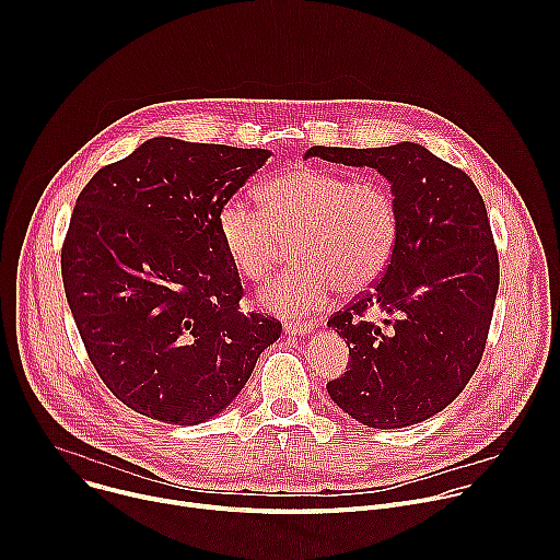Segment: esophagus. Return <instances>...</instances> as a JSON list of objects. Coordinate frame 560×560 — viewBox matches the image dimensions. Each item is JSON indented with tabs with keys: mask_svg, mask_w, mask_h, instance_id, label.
Instances as JSON below:
<instances>
[{
	"mask_svg": "<svg viewBox=\"0 0 560 560\" xmlns=\"http://www.w3.org/2000/svg\"><path fill=\"white\" fill-rule=\"evenodd\" d=\"M283 332L288 337H307L312 332V326L310 324H292V322H288V324H283Z\"/></svg>",
	"mask_w": 560,
	"mask_h": 560,
	"instance_id": "obj_1",
	"label": "esophagus"
}]
</instances>
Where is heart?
<instances>
[{
    "label": "heart",
    "mask_w": 560,
    "mask_h": 560,
    "mask_svg": "<svg viewBox=\"0 0 560 560\" xmlns=\"http://www.w3.org/2000/svg\"><path fill=\"white\" fill-rule=\"evenodd\" d=\"M264 212L228 199L217 217L221 246L234 270L261 281L275 268L283 238H294L303 261L259 290L272 314H305L339 288L346 294L376 283L398 244V206L385 182L357 179L328 168L301 166L261 188Z\"/></svg>",
    "instance_id": "obj_1"
}]
</instances>
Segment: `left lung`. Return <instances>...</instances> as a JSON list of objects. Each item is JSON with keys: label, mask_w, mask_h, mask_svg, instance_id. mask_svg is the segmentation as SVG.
Returning <instances> with one entry per match:
<instances>
[{"label": "left lung", "mask_w": 560, "mask_h": 560, "mask_svg": "<svg viewBox=\"0 0 560 560\" xmlns=\"http://www.w3.org/2000/svg\"><path fill=\"white\" fill-rule=\"evenodd\" d=\"M305 156L374 168L398 206V244L383 277L337 312L348 372L328 383L354 421L396 430L445 410L481 363L499 292V257L483 197L425 145H312ZM374 308L383 327L368 323Z\"/></svg>", "instance_id": "left-lung-1"}]
</instances>
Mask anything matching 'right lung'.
I'll return each mask as SVG.
<instances>
[{
  "mask_svg": "<svg viewBox=\"0 0 560 560\" xmlns=\"http://www.w3.org/2000/svg\"><path fill=\"white\" fill-rule=\"evenodd\" d=\"M272 152L143 141L86 184L61 248L66 299L106 387L171 425L221 415L281 335L244 314L217 228L221 206Z\"/></svg>",
  "mask_w": 560,
  "mask_h": 560,
  "instance_id": "1",
  "label": "right lung"
}]
</instances>
